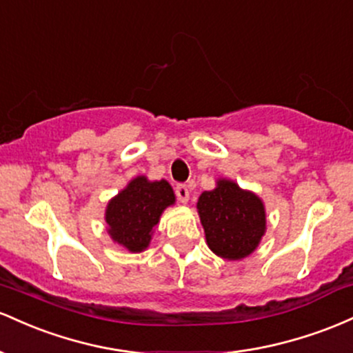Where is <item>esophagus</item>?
Here are the masks:
<instances>
[{"label":"esophagus","instance_id":"34e87169","mask_svg":"<svg viewBox=\"0 0 353 353\" xmlns=\"http://www.w3.org/2000/svg\"><path fill=\"white\" fill-rule=\"evenodd\" d=\"M175 193H176L178 200H180L181 203H188V200H190V190H188L187 185H176Z\"/></svg>","mask_w":353,"mask_h":353}]
</instances>
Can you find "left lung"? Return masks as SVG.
Returning a JSON list of instances; mask_svg holds the SVG:
<instances>
[{"instance_id": "1", "label": "left lung", "mask_w": 353, "mask_h": 353, "mask_svg": "<svg viewBox=\"0 0 353 353\" xmlns=\"http://www.w3.org/2000/svg\"><path fill=\"white\" fill-rule=\"evenodd\" d=\"M208 248L220 259L236 262L259 248L267 232L263 200L228 178L203 192L196 201Z\"/></svg>"}]
</instances>
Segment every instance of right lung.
<instances>
[{"mask_svg":"<svg viewBox=\"0 0 353 353\" xmlns=\"http://www.w3.org/2000/svg\"><path fill=\"white\" fill-rule=\"evenodd\" d=\"M175 201V192L166 180L134 176L106 205L105 221L110 239L132 253L145 252L161 213Z\"/></svg>","mask_w":353,"mask_h":353,"instance_id":"add662e5","label":"right lung"}]
</instances>
